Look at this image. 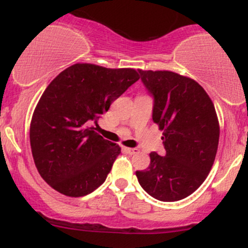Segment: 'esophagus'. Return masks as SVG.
Segmentation results:
<instances>
[{
    "label": "esophagus",
    "mask_w": 248,
    "mask_h": 248,
    "mask_svg": "<svg viewBox=\"0 0 248 248\" xmlns=\"http://www.w3.org/2000/svg\"><path fill=\"white\" fill-rule=\"evenodd\" d=\"M122 150H124V152L126 154H128V155H135V154L139 153V149H136V148L124 147V148H122Z\"/></svg>",
    "instance_id": "esophagus-1"
}]
</instances>
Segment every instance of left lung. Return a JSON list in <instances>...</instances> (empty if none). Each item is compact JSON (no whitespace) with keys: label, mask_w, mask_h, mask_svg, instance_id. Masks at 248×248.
I'll return each instance as SVG.
<instances>
[{"label":"left lung","mask_w":248,"mask_h":248,"mask_svg":"<svg viewBox=\"0 0 248 248\" xmlns=\"http://www.w3.org/2000/svg\"><path fill=\"white\" fill-rule=\"evenodd\" d=\"M154 96L153 121L163 130L166 154L150 153V164L136 171L139 183L154 198L176 202L202 186L215 162L219 122L203 87L171 71L139 70Z\"/></svg>","instance_id":"obj_1"}]
</instances>
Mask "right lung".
Segmentation results:
<instances>
[{
	"label": "right lung",
	"mask_w": 248,
	"mask_h": 248,
	"mask_svg": "<svg viewBox=\"0 0 248 248\" xmlns=\"http://www.w3.org/2000/svg\"><path fill=\"white\" fill-rule=\"evenodd\" d=\"M139 79L134 69L78 62L50 82L31 119L30 144L39 175L56 191L82 197L106 181L121 148L92 124Z\"/></svg>",
	"instance_id": "1"
}]
</instances>
